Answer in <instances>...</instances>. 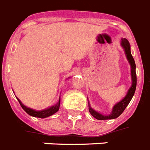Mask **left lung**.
<instances>
[{
  "label": "left lung",
  "instance_id": "obj_1",
  "mask_svg": "<svg viewBox=\"0 0 150 150\" xmlns=\"http://www.w3.org/2000/svg\"><path fill=\"white\" fill-rule=\"evenodd\" d=\"M121 46L124 50L127 60L129 61L130 67H131L132 85L130 88L128 90L126 95L120 101H118V103H116L115 105H114L112 109H111V111L108 115H103V114L95 111L94 109L92 108L91 105H90L89 101H88V107H89L90 113H91V115L93 117H94L96 119H98V120H108V119H115V118H118V116L122 115V113L124 111L125 108L128 106L129 102L131 101L132 98L134 94H135V91H136V82H137L136 73V63H135V60H134L133 57L132 56L130 44H129V41L126 39H122Z\"/></svg>",
  "mask_w": 150,
  "mask_h": 150
}]
</instances>
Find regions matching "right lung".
<instances>
[{"label": "right lung", "mask_w": 150, "mask_h": 150, "mask_svg": "<svg viewBox=\"0 0 150 150\" xmlns=\"http://www.w3.org/2000/svg\"><path fill=\"white\" fill-rule=\"evenodd\" d=\"M17 99L20 103L21 108L26 111V113H28L29 115L32 116V117H36V118H47V117H50V116L52 115L56 112H57L59 111V106H60V96H59V98L58 102L56 103V105H52L50 108H48L46 109H43L41 111H37V110H35V109L28 108L27 106H25L21 103V101L19 100L18 98H17Z\"/></svg>", "instance_id": "add662e5"}]
</instances>
